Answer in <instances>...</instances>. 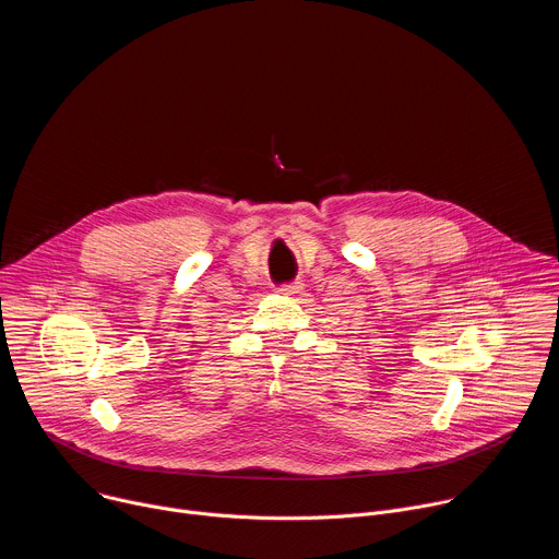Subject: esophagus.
<instances>
[{
    "label": "esophagus",
    "mask_w": 559,
    "mask_h": 559,
    "mask_svg": "<svg viewBox=\"0 0 559 559\" xmlns=\"http://www.w3.org/2000/svg\"><path fill=\"white\" fill-rule=\"evenodd\" d=\"M276 292L283 294V296H296V294L302 292V285L300 283H285V285L276 287Z\"/></svg>",
    "instance_id": "34e87169"
}]
</instances>
